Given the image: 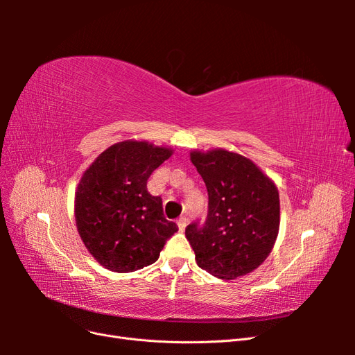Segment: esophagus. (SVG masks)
Returning a JSON list of instances; mask_svg holds the SVG:
<instances>
[{
	"label": "esophagus",
	"mask_w": 355,
	"mask_h": 355,
	"mask_svg": "<svg viewBox=\"0 0 355 355\" xmlns=\"http://www.w3.org/2000/svg\"><path fill=\"white\" fill-rule=\"evenodd\" d=\"M176 223H178V227H179V231H185L187 225H188V219L185 216H180Z\"/></svg>",
	"instance_id": "34e87169"
}]
</instances>
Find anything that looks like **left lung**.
Masks as SVG:
<instances>
[{
    "label": "left lung",
    "mask_w": 355,
    "mask_h": 355,
    "mask_svg": "<svg viewBox=\"0 0 355 355\" xmlns=\"http://www.w3.org/2000/svg\"><path fill=\"white\" fill-rule=\"evenodd\" d=\"M209 194V211L185 230L197 265L209 274L234 280L259 266L280 228V197L274 182L252 159L211 149L192 151Z\"/></svg>",
    "instance_id": "left-lung-1"
}]
</instances>
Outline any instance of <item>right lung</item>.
<instances>
[{
  "label": "right lung",
  "instance_id": "obj_1",
  "mask_svg": "<svg viewBox=\"0 0 355 355\" xmlns=\"http://www.w3.org/2000/svg\"><path fill=\"white\" fill-rule=\"evenodd\" d=\"M173 149L145 141L118 142L84 171L75 192V222L90 254L106 270L133 272L154 263L178 225L146 189Z\"/></svg>",
  "mask_w": 355,
  "mask_h": 355
}]
</instances>
